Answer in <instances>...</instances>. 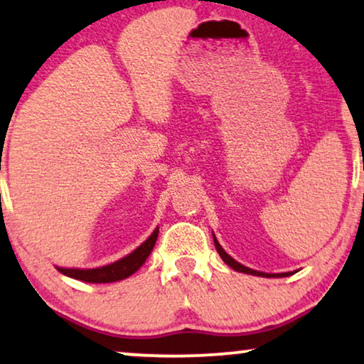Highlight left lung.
<instances>
[{
  "label": "left lung",
  "instance_id": "1",
  "mask_svg": "<svg viewBox=\"0 0 364 364\" xmlns=\"http://www.w3.org/2000/svg\"><path fill=\"white\" fill-rule=\"evenodd\" d=\"M213 243H215V248H217L218 255L222 257V260L225 262L228 267H232L233 270H237V272H242V273H248V275H255V277H267V278H272V277H288V275H290V273H263V272L252 270V268H248V267H243L242 263H238V262L233 260V258H232L230 255H228V253H227L225 250H223V248L220 247V243L217 242L215 235H213Z\"/></svg>",
  "mask_w": 364,
  "mask_h": 364
}]
</instances>
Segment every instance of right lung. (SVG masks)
<instances>
[{"instance_id": "add662e5", "label": "right lung", "mask_w": 364, "mask_h": 364, "mask_svg": "<svg viewBox=\"0 0 364 364\" xmlns=\"http://www.w3.org/2000/svg\"><path fill=\"white\" fill-rule=\"evenodd\" d=\"M157 235H159V228H156V230L152 232V235L149 237L141 247H137L136 250L129 253L127 257L111 263V265L89 268V270L58 267V270L61 272L63 275L76 278V280H81V282H87V283H111V282L124 280V278L131 277L132 273H136L139 268L144 265V262L147 260V257L151 255L154 245H156Z\"/></svg>"}]
</instances>
